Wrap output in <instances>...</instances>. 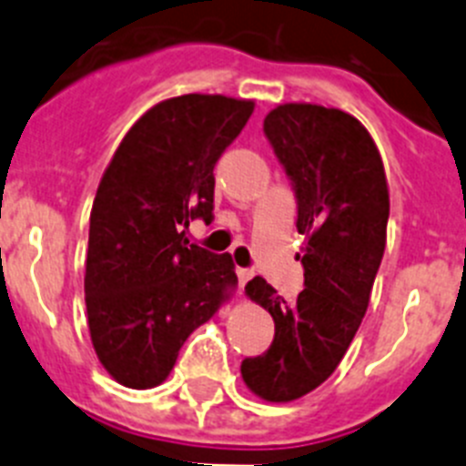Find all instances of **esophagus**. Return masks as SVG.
<instances>
[{
	"label": "esophagus",
	"instance_id": "obj_1",
	"mask_svg": "<svg viewBox=\"0 0 466 466\" xmlns=\"http://www.w3.org/2000/svg\"><path fill=\"white\" fill-rule=\"evenodd\" d=\"M237 276H238V282H241V287H243L248 280H250V278H253V271H250V268H241V267H238L237 268Z\"/></svg>",
	"mask_w": 466,
	"mask_h": 466
}]
</instances>
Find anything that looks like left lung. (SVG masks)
Wrapping results in <instances>:
<instances>
[{"instance_id": "8db88e82", "label": "left lung", "mask_w": 466, "mask_h": 466, "mask_svg": "<svg viewBox=\"0 0 466 466\" xmlns=\"http://www.w3.org/2000/svg\"><path fill=\"white\" fill-rule=\"evenodd\" d=\"M264 135L297 198L306 289L289 303L264 278L248 282L276 336L264 354L243 359L241 375L259 398L289 402L331 377L359 331L384 258L389 186L370 133L336 107L278 106Z\"/></svg>"}]
</instances>
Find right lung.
<instances>
[{
  "label": "right lung",
  "mask_w": 466,
  "mask_h": 466,
  "mask_svg": "<svg viewBox=\"0 0 466 466\" xmlns=\"http://www.w3.org/2000/svg\"><path fill=\"white\" fill-rule=\"evenodd\" d=\"M253 101L186 94L135 121L112 156L89 216L85 301L98 360L119 384L165 381L186 338L237 285L234 262L186 238L211 220L213 167Z\"/></svg>",
  "instance_id": "obj_1"
}]
</instances>
